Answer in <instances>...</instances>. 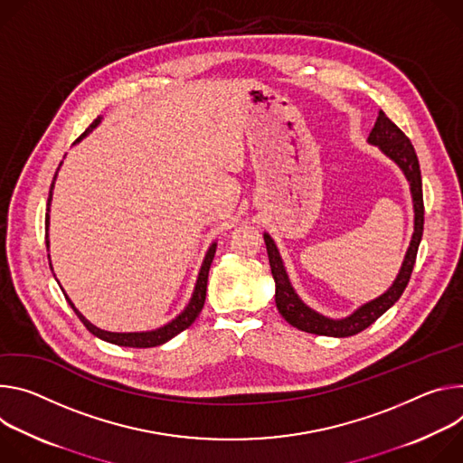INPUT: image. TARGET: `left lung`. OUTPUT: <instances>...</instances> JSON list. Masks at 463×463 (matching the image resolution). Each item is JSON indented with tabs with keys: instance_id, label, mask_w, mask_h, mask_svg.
Listing matches in <instances>:
<instances>
[{
	"instance_id": "left-lung-1",
	"label": "left lung",
	"mask_w": 463,
	"mask_h": 463,
	"mask_svg": "<svg viewBox=\"0 0 463 463\" xmlns=\"http://www.w3.org/2000/svg\"><path fill=\"white\" fill-rule=\"evenodd\" d=\"M368 141L372 145H377L390 160H393L399 169L404 173L408 184H410V193H412L414 200V233L412 241H410V246L406 250L402 267L393 281V285L381 294L379 298L364 303L363 307L342 318V320H333L327 318L317 311H313L311 307H307L299 296L294 292L287 270L283 267V261L279 258L278 246L274 244L272 237L265 233V244L269 251V261L272 269V276L276 281V305L279 315L296 329L305 331V333H313V335H324V336H353L356 333L364 331L370 327L379 317H383L390 307L401 298L402 290L406 288L410 281V274L414 270L416 265V255L418 248L421 242L423 235V222H425V205H423V187H421V171H420V162H418V154L414 150V145L410 143V139L404 136V132L386 118L384 112H379V118L375 121V127L370 132Z\"/></svg>"
}]
</instances>
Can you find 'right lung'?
<instances>
[{"instance_id": "1", "label": "right lung", "mask_w": 463, "mask_h": 463, "mask_svg": "<svg viewBox=\"0 0 463 463\" xmlns=\"http://www.w3.org/2000/svg\"><path fill=\"white\" fill-rule=\"evenodd\" d=\"M100 123V118H97L88 128L86 132L77 139L80 141L86 134H90L97 125ZM59 173V169H57ZM57 173H55V178H53V184H51V189H49V198H47V213H45V232L49 228V203H51V198H53V185H55V180H57ZM45 244L49 246V241H47V233H45ZM215 250H217V242H213L208 250V253H205L203 258V263L200 267V272H198V279H196V285H194V292L191 296V301L187 303L185 309L175 318L171 320L169 324H165L164 327L160 329H154V331H143V333H112V331H105V329H99L95 327L93 324H90L79 311L77 307L73 305V301L66 296L68 303L71 305V309L75 311V315L79 317V320L86 326V329L95 335L97 338L105 340V342H110V344H116V345H123V347H156V345H162L165 342H169L171 338H175L178 333H182L184 329H187L194 320L196 317L200 315L202 307H203V301H205V288H208V274H210V267L213 263V258H215ZM64 292V290H62Z\"/></svg>"}]
</instances>
